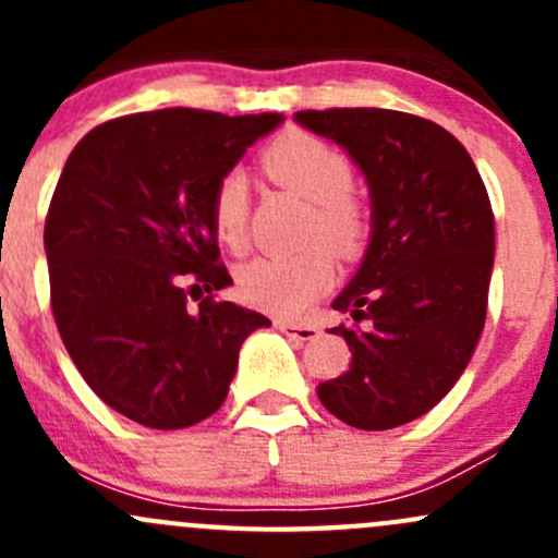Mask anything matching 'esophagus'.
Masks as SVG:
<instances>
[{"label":"esophagus","mask_w":558,"mask_h":558,"mask_svg":"<svg viewBox=\"0 0 558 558\" xmlns=\"http://www.w3.org/2000/svg\"><path fill=\"white\" fill-rule=\"evenodd\" d=\"M278 326L280 331H283V335H289L291 340H296V342H313L315 337L320 335L318 329H315V326H302V324H291V320H278Z\"/></svg>","instance_id":"1"}]
</instances>
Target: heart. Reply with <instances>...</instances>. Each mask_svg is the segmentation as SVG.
<instances>
[{
	"label": "heart",
	"mask_w": 558,
	"mask_h": 558,
	"mask_svg": "<svg viewBox=\"0 0 558 558\" xmlns=\"http://www.w3.org/2000/svg\"><path fill=\"white\" fill-rule=\"evenodd\" d=\"M264 170L275 183L311 202V238L324 240L337 253H353L364 238V218L351 199L353 167L337 148L313 134H286L264 150ZM210 218L216 238L232 251L245 245L247 178L227 170L213 189ZM335 278L329 253L320 247L294 256H258L240 267L238 286L247 305L275 315H300L324 294Z\"/></svg>",
	"instance_id": "obj_1"
}]
</instances>
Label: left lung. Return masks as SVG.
I'll use <instances>...</instances> for the list:
<instances>
[{
  "mask_svg": "<svg viewBox=\"0 0 558 558\" xmlns=\"http://www.w3.org/2000/svg\"><path fill=\"white\" fill-rule=\"evenodd\" d=\"M367 180L369 245L331 307L351 367L318 386L348 426L384 432L429 413L470 364L486 324L494 213L464 145L437 123L378 107L302 110Z\"/></svg>",
  "mask_w": 558,
  "mask_h": 558,
  "instance_id": "1",
  "label": "left lung"
}]
</instances>
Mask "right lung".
Wrapping results in <instances>:
<instances>
[{
	"instance_id": "1",
	"label": "right lung",
	"mask_w": 558,
	"mask_h": 558,
	"mask_svg": "<svg viewBox=\"0 0 558 558\" xmlns=\"http://www.w3.org/2000/svg\"><path fill=\"white\" fill-rule=\"evenodd\" d=\"M283 116L134 112L92 129L45 218L50 307L77 373L116 413L185 429L216 413L251 331L269 318L213 294V189ZM208 296L196 308L187 296Z\"/></svg>"
}]
</instances>
